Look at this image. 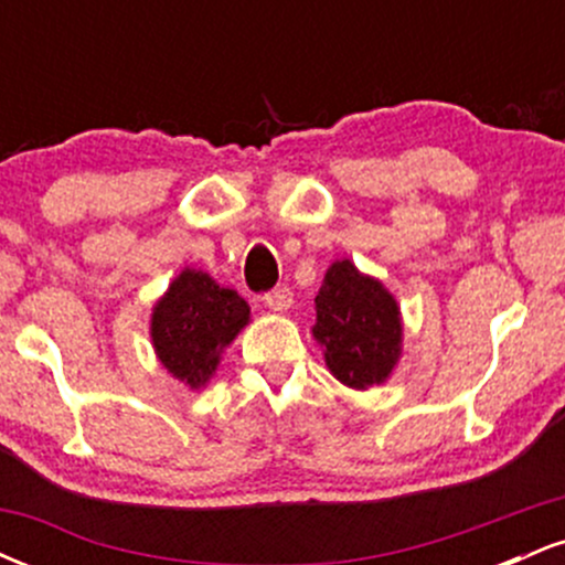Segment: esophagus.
Segmentation results:
<instances>
[{"label":"esophagus","mask_w":565,"mask_h":565,"mask_svg":"<svg viewBox=\"0 0 565 565\" xmlns=\"http://www.w3.org/2000/svg\"><path fill=\"white\" fill-rule=\"evenodd\" d=\"M263 302L268 305L274 313H284V310L291 308V289L289 287H276L274 291H268V295L263 297Z\"/></svg>","instance_id":"obj_1"}]
</instances>
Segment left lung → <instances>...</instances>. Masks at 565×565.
Instances as JSON below:
<instances>
[{
	"label": "left lung",
	"mask_w": 565,
	"mask_h": 565,
	"mask_svg": "<svg viewBox=\"0 0 565 565\" xmlns=\"http://www.w3.org/2000/svg\"><path fill=\"white\" fill-rule=\"evenodd\" d=\"M310 332L332 377L353 391L385 385L404 353L398 300L380 278L359 270L348 257L327 268Z\"/></svg>",
	"instance_id": "obj_1"
}]
</instances>
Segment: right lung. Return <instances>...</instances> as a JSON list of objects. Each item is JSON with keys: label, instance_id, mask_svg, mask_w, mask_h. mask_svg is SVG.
<instances>
[{"label": "right lung", "instance_id": "right-lung-1", "mask_svg": "<svg viewBox=\"0 0 565 565\" xmlns=\"http://www.w3.org/2000/svg\"><path fill=\"white\" fill-rule=\"evenodd\" d=\"M249 321V305L236 289L220 287L204 270L183 268L153 302V353L188 391H201Z\"/></svg>", "mask_w": 565, "mask_h": 565}]
</instances>
